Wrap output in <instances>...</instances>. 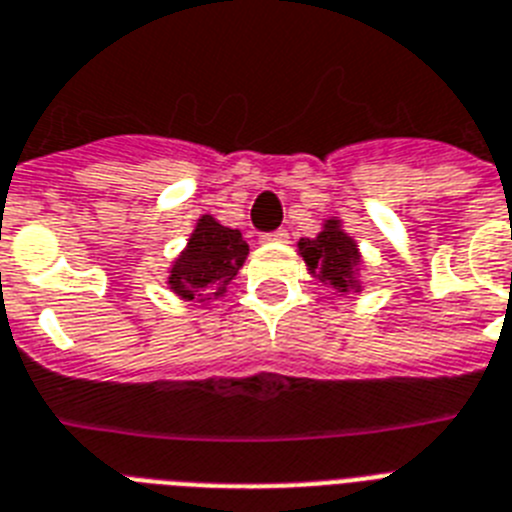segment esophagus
<instances>
[{
	"label": "esophagus",
	"mask_w": 512,
	"mask_h": 512,
	"mask_svg": "<svg viewBox=\"0 0 512 512\" xmlns=\"http://www.w3.org/2000/svg\"><path fill=\"white\" fill-rule=\"evenodd\" d=\"M260 242H263V244H283V242H289V234H286L283 229L270 231V234L260 236Z\"/></svg>",
	"instance_id": "obj_1"
}]
</instances>
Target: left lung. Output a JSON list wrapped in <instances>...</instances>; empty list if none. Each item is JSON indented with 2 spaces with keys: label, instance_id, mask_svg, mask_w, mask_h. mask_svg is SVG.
<instances>
[{
  "label": "left lung",
  "instance_id": "left-lung-1",
  "mask_svg": "<svg viewBox=\"0 0 512 512\" xmlns=\"http://www.w3.org/2000/svg\"><path fill=\"white\" fill-rule=\"evenodd\" d=\"M296 247H299L296 252L307 265L309 276L317 283L328 286L338 296L362 294V276L359 273H362L364 257L354 236H349L343 229L341 218H325L320 234L312 236V239L302 236Z\"/></svg>",
  "mask_w": 512,
  "mask_h": 512
}]
</instances>
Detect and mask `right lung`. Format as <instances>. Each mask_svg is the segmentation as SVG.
Here are the masks:
<instances>
[{
	"label": "right lung",
	"instance_id": "add662e5",
	"mask_svg": "<svg viewBox=\"0 0 512 512\" xmlns=\"http://www.w3.org/2000/svg\"><path fill=\"white\" fill-rule=\"evenodd\" d=\"M247 255L242 231L229 229L205 213L197 218L187 247L171 260L166 286L184 302L205 307L210 299L226 294Z\"/></svg>",
	"mask_w": 512,
	"mask_h": 512
}]
</instances>
